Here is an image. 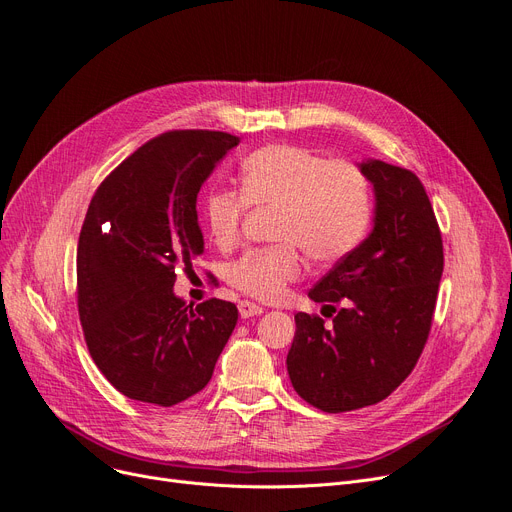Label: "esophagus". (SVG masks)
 <instances>
[{
	"label": "esophagus",
	"instance_id": "esophagus-1",
	"mask_svg": "<svg viewBox=\"0 0 512 512\" xmlns=\"http://www.w3.org/2000/svg\"><path fill=\"white\" fill-rule=\"evenodd\" d=\"M238 311H240V318H253V316H261L263 314V307L261 305H255L251 301H240L238 303Z\"/></svg>",
	"mask_w": 512,
	"mask_h": 512
}]
</instances>
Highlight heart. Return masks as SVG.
Returning <instances> with one entry per match:
<instances>
[{
  "instance_id": "b5f03b06",
  "label": "heart",
  "mask_w": 512,
  "mask_h": 512,
  "mask_svg": "<svg viewBox=\"0 0 512 512\" xmlns=\"http://www.w3.org/2000/svg\"><path fill=\"white\" fill-rule=\"evenodd\" d=\"M253 209H276L278 244L244 253L230 268V284L242 295L278 301L303 272V253L318 263L349 255L370 226L372 198L366 175L349 161H326L322 154L270 144L240 165V192L213 190L205 201V221L213 242L232 249Z\"/></svg>"
}]
</instances>
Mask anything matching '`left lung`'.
I'll list each match as a JSON object with an SVG mask.
<instances>
[{
	"instance_id": "left-lung-1",
	"label": "left lung",
	"mask_w": 512,
	"mask_h": 512,
	"mask_svg": "<svg viewBox=\"0 0 512 512\" xmlns=\"http://www.w3.org/2000/svg\"><path fill=\"white\" fill-rule=\"evenodd\" d=\"M360 169L374 186V228L309 291L316 303L345 307L330 326L299 311L286 355L295 391L330 414L379 404L408 379L443 272L441 230L416 173L383 161Z\"/></svg>"
}]
</instances>
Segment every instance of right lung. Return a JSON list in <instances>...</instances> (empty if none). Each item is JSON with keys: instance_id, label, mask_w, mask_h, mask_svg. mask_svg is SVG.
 Masks as SVG:
<instances>
[{"instance_id": "obj_1", "label": "right lung", "mask_w": 512, "mask_h": 512, "mask_svg": "<svg viewBox=\"0 0 512 512\" xmlns=\"http://www.w3.org/2000/svg\"><path fill=\"white\" fill-rule=\"evenodd\" d=\"M226 131L173 129L98 186L79 234L77 307L92 360L129 399L171 408L211 381L238 322L230 301L173 295L175 270L203 253L196 194L238 146Z\"/></svg>"}]
</instances>
